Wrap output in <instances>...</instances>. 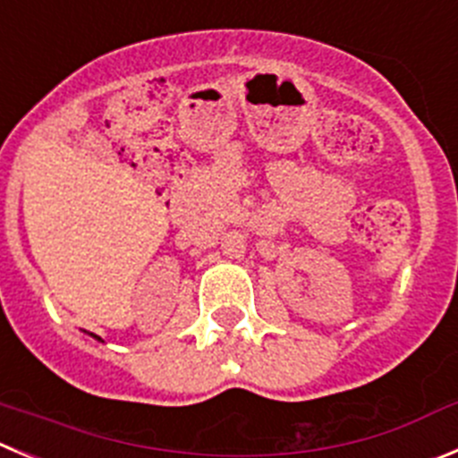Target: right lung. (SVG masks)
Masks as SVG:
<instances>
[{"label": "right lung", "mask_w": 458, "mask_h": 458, "mask_svg": "<svg viewBox=\"0 0 458 458\" xmlns=\"http://www.w3.org/2000/svg\"><path fill=\"white\" fill-rule=\"evenodd\" d=\"M88 335H89V332H88ZM89 336H94V339H97V341H104V339H101V336H97V335H89Z\"/></svg>", "instance_id": "right-lung-1"}]
</instances>
